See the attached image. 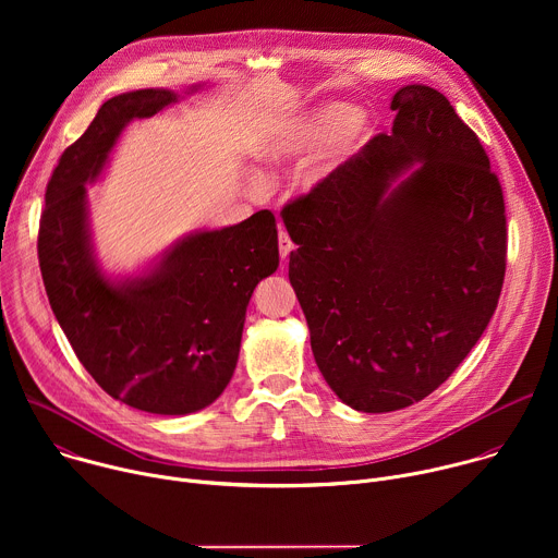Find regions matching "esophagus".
Instances as JSON below:
<instances>
[{"instance_id":"1","label":"esophagus","mask_w":558,"mask_h":558,"mask_svg":"<svg viewBox=\"0 0 558 558\" xmlns=\"http://www.w3.org/2000/svg\"><path fill=\"white\" fill-rule=\"evenodd\" d=\"M278 243H280V258H282V260H287V258H289V254H291V250H293V243H291V238H289V233H287L284 229H280Z\"/></svg>"}]
</instances>
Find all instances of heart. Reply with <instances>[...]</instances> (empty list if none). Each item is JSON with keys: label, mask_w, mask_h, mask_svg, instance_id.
<instances>
[{"label": "heart", "mask_w": 558, "mask_h": 558, "mask_svg": "<svg viewBox=\"0 0 558 558\" xmlns=\"http://www.w3.org/2000/svg\"><path fill=\"white\" fill-rule=\"evenodd\" d=\"M366 132V121L357 117V110L349 104H327L315 108L287 125H282L276 134H271L260 145V158L271 166H284L304 156L306 151L327 145V154L323 161L308 166L300 181L304 187H313L320 183L331 170V161L353 147Z\"/></svg>", "instance_id": "b5f03b06"}]
</instances>
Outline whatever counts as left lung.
I'll return each mask as SVG.
<instances>
[{"instance_id": "8db88e82", "label": "left lung", "mask_w": 558, "mask_h": 558, "mask_svg": "<svg viewBox=\"0 0 558 558\" xmlns=\"http://www.w3.org/2000/svg\"><path fill=\"white\" fill-rule=\"evenodd\" d=\"M390 108V134L280 211L315 364L362 413L422 402L454 373L497 308L508 254L480 136L430 86L400 88Z\"/></svg>"}]
</instances>
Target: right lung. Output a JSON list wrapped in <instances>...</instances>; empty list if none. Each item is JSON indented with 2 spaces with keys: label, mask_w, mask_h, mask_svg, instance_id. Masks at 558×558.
<instances>
[{
  "label": "right lung",
  "mask_w": 558,
  "mask_h": 558,
  "mask_svg": "<svg viewBox=\"0 0 558 558\" xmlns=\"http://www.w3.org/2000/svg\"><path fill=\"white\" fill-rule=\"evenodd\" d=\"M177 101L172 90L108 99L61 154L37 238L44 287L78 362L114 400L154 415L196 413L225 390L250 298L278 269L276 218L263 209L238 225L183 238L138 278L114 282L101 274L86 183L97 181L132 119Z\"/></svg>",
  "instance_id": "add662e5"
}]
</instances>
